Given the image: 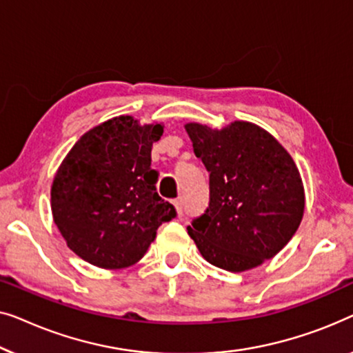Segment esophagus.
<instances>
[{
	"label": "esophagus",
	"mask_w": 353,
	"mask_h": 353,
	"mask_svg": "<svg viewBox=\"0 0 353 353\" xmlns=\"http://www.w3.org/2000/svg\"><path fill=\"white\" fill-rule=\"evenodd\" d=\"M174 206H176V210H177V214L182 216V208H183V198L182 196H179L177 200L174 201Z\"/></svg>",
	"instance_id": "1"
}]
</instances>
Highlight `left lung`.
I'll use <instances>...</instances> for the list:
<instances>
[{
	"label": "left lung",
	"instance_id": "obj_1",
	"mask_svg": "<svg viewBox=\"0 0 353 353\" xmlns=\"http://www.w3.org/2000/svg\"><path fill=\"white\" fill-rule=\"evenodd\" d=\"M185 131L210 172V205L187 227L201 256L228 272L272 259L304 214V185L290 153L248 121L221 131L188 123Z\"/></svg>",
	"mask_w": 353,
	"mask_h": 353
}]
</instances>
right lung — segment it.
<instances>
[{"mask_svg": "<svg viewBox=\"0 0 353 353\" xmlns=\"http://www.w3.org/2000/svg\"><path fill=\"white\" fill-rule=\"evenodd\" d=\"M163 125L117 117L92 128L68 152L51 188L54 222L70 250L101 269L141 261L176 208L157 192L152 145Z\"/></svg>", "mask_w": 353, "mask_h": 353, "instance_id": "right-lung-1", "label": "right lung"}]
</instances>
